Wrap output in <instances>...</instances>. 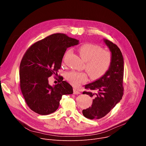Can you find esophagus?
Segmentation results:
<instances>
[{"instance_id": "34e87169", "label": "esophagus", "mask_w": 146, "mask_h": 146, "mask_svg": "<svg viewBox=\"0 0 146 146\" xmlns=\"http://www.w3.org/2000/svg\"><path fill=\"white\" fill-rule=\"evenodd\" d=\"M74 94H76V95H78V94H80V92L79 90H78L77 89L74 88Z\"/></svg>"}]
</instances>
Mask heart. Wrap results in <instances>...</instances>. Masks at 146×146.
I'll list each match as a JSON object with an SVG mask.
<instances>
[{
	"label": "heart",
	"instance_id": "obj_1",
	"mask_svg": "<svg viewBox=\"0 0 146 146\" xmlns=\"http://www.w3.org/2000/svg\"><path fill=\"white\" fill-rule=\"evenodd\" d=\"M78 52L86 63V69L94 79L104 76L109 70L112 60L111 52L109 50H102L98 44L86 43L78 48ZM67 80L75 87H79L86 83L88 75L84 72L71 71L66 75Z\"/></svg>",
	"mask_w": 146,
	"mask_h": 146
}]
</instances>
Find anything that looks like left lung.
Returning <instances> with one entry per match:
<instances>
[{"instance_id": "left-lung-1", "label": "left lung", "mask_w": 146, "mask_h": 146, "mask_svg": "<svg viewBox=\"0 0 146 146\" xmlns=\"http://www.w3.org/2000/svg\"><path fill=\"white\" fill-rule=\"evenodd\" d=\"M110 49L112 60L106 74L95 82L85 85L86 89L97 91L96 93L84 91L93 98L91 107L82 111L83 115L90 119H99L106 116L121 99L123 95L124 61L119 47L112 42L104 39Z\"/></svg>"}]
</instances>
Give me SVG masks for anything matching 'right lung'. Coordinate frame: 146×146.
<instances>
[{
    "mask_svg": "<svg viewBox=\"0 0 146 146\" xmlns=\"http://www.w3.org/2000/svg\"><path fill=\"white\" fill-rule=\"evenodd\" d=\"M78 44V40L57 33L35 43L27 50L20 64V86L31 110L42 115L53 113L62 95L73 93L72 86L63 78L51 86L48 78L60 68L67 48Z\"/></svg>",
    "mask_w": 146,
    "mask_h": 146,
    "instance_id": "right-lung-1",
    "label": "right lung"
}]
</instances>
